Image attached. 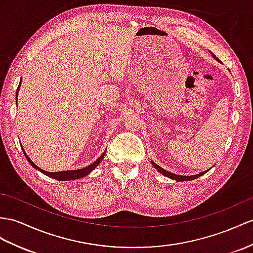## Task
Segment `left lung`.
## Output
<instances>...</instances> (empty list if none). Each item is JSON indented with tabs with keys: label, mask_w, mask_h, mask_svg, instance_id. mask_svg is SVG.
Segmentation results:
<instances>
[{
	"label": "left lung",
	"mask_w": 253,
	"mask_h": 253,
	"mask_svg": "<svg viewBox=\"0 0 253 253\" xmlns=\"http://www.w3.org/2000/svg\"><path fill=\"white\" fill-rule=\"evenodd\" d=\"M211 55L212 57L215 59V60H218V58H215V55L212 53V52H211ZM219 61V60H218ZM151 164H152V166L153 168H155L158 171H160V173H161L162 175H164V176H166V177H169V178H170V179H173V180H176V181H189V180H193V179H196V178L198 177H200V176H202V175H204L205 173H207V171L211 169H207V170H204V171H202V173H200V174H196V175H192V176H182V175H176V174H174V173H170V171H168V170H165L164 169H162L161 166H159L158 164H156L155 162L153 161H151Z\"/></svg>",
	"instance_id": "left-lung-1"
}]
</instances>
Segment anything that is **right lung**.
<instances>
[{
	"instance_id": "add662e5",
	"label": "right lung",
	"mask_w": 253,
	"mask_h": 253,
	"mask_svg": "<svg viewBox=\"0 0 253 253\" xmlns=\"http://www.w3.org/2000/svg\"><path fill=\"white\" fill-rule=\"evenodd\" d=\"M20 84H21V80H20L19 85H18L17 91H16V101L18 100V92H19ZM21 148H22V147H21ZM22 150H23L24 156H26V158H27V160H28V162H29L31 165H32L35 169L40 170L41 173H42V174L48 176V177L53 178V179H57V180H61V181L75 180V179H79V178H84V176L89 175V174L91 173V171L93 170V169L96 168V166H98V164H100V163L102 162V160H103L104 156H105V153H106V150H105V151H104V152L102 153V155L100 156V158H97V160H95V161H94L93 163H91L90 165L85 166V168H83V169H80L61 170V171H47V170L42 169L41 168H39L38 165L34 164V163L32 162V160H31V159L27 156V153H26V151H24L23 148H22Z\"/></svg>"
}]
</instances>
